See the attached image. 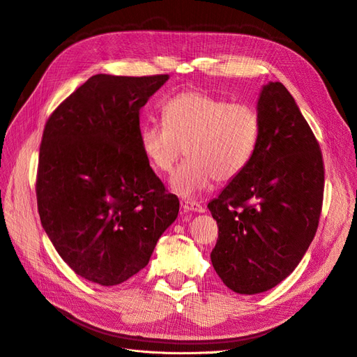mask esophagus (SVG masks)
Returning <instances> with one entry per match:
<instances>
[{
    "instance_id": "34e87169",
    "label": "esophagus",
    "mask_w": 357,
    "mask_h": 357,
    "mask_svg": "<svg viewBox=\"0 0 357 357\" xmlns=\"http://www.w3.org/2000/svg\"><path fill=\"white\" fill-rule=\"evenodd\" d=\"M181 209L182 212H204V208L202 204L195 203V202H190V200H181Z\"/></svg>"
}]
</instances>
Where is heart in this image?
Masks as SVG:
<instances>
[{
	"instance_id": "obj_1",
	"label": "heart",
	"mask_w": 357,
	"mask_h": 357,
	"mask_svg": "<svg viewBox=\"0 0 357 357\" xmlns=\"http://www.w3.org/2000/svg\"><path fill=\"white\" fill-rule=\"evenodd\" d=\"M165 123L141 128V145L151 166L172 174L183 151L190 157L172 178V190L194 197L216 181L227 183L246 169L261 135L258 111L199 90H183L163 103Z\"/></svg>"
}]
</instances>
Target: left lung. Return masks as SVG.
Instances as JSON below:
<instances>
[{"label": "left lung", "instance_id": "1", "mask_svg": "<svg viewBox=\"0 0 357 357\" xmlns=\"http://www.w3.org/2000/svg\"><path fill=\"white\" fill-rule=\"evenodd\" d=\"M258 114L254 157L208 204L218 222L212 266L225 286L246 295L271 289L300 264L325 188L319 142L282 83L262 87Z\"/></svg>", "mask_w": 357, "mask_h": 357}]
</instances>
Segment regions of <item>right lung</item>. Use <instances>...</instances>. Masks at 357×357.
I'll use <instances>...</instances> for the list:
<instances>
[{"mask_svg":"<svg viewBox=\"0 0 357 357\" xmlns=\"http://www.w3.org/2000/svg\"><path fill=\"white\" fill-rule=\"evenodd\" d=\"M167 78L93 75L44 126L36 181L41 225L68 266L102 286L146 267L179 212L141 145L139 109Z\"/></svg>","mask_w":357,"mask_h":357,"instance_id":"obj_1","label":"right lung"}]
</instances>
